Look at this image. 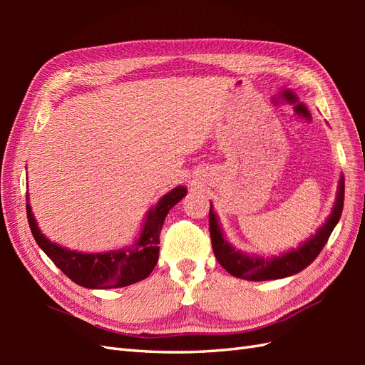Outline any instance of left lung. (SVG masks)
<instances>
[{"label":"left lung","mask_w":365,"mask_h":365,"mask_svg":"<svg viewBox=\"0 0 365 365\" xmlns=\"http://www.w3.org/2000/svg\"><path fill=\"white\" fill-rule=\"evenodd\" d=\"M345 196V182L344 175H340L337 185L336 202L332 205L331 215L322 226L317 229L315 234L301 242L297 250H290L274 257H263V255H254L235 250V246L229 243L224 237L218 216L213 212L210 204V213H208V227H210L212 246L215 257L221 263V267L232 276L246 279V281H271V279H282L299 273L307 268L317 259V255L327 245L332 230L337 226L344 208Z\"/></svg>","instance_id":"1"}]
</instances>
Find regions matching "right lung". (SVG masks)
<instances>
[{"label":"right lung","mask_w":365,"mask_h":365,"mask_svg":"<svg viewBox=\"0 0 365 365\" xmlns=\"http://www.w3.org/2000/svg\"><path fill=\"white\" fill-rule=\"evenodd\" d=\"M185 196L187 188L182 185L170 190L157 205L149 208L133 245L106 252L73 251L46 238L31 210L29 196H26V213L36 243L68 279L86 289H119L143 281L152 273L158 262L163 222L170 208Z\"/></svg>","instance_id":"right-lung-1"}]
</instances>
